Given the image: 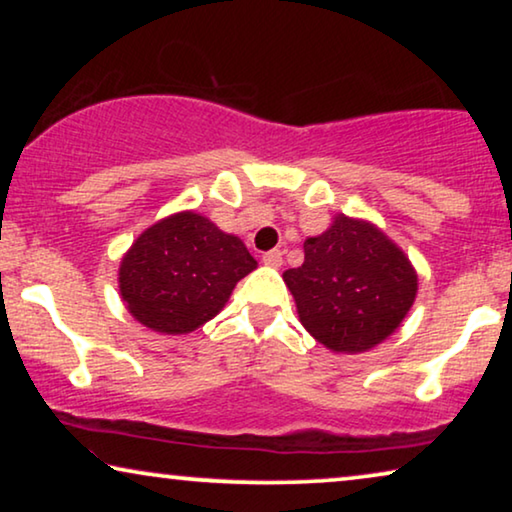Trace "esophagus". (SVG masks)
<instances>
[{
	"label": "esophagus",
	"instance_id": "obj_1",
	"mask_svg": "<svg viewBox=\"0 0 512 512\" xmlns=\"http://www.w3.org/2000/svg\"><path fill=\"white\" fill-rule=\"evenodd\" d=\"M263 263L268 265V268H279V265H282V251H279V249L265 251V254H263Z\"/></svg>",
	"mask_w": 512,
	"mask_h": 512
}]
</instances>
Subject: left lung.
I'll return each mask as SVG.
<instances>
[{"mask_svg":"<svg viewBox=\"0 0 512 512\" xmlns=\"http://www.w3.org/2000/svg\"><path fill=\"white\" fill-rule=\"evenodd\" d=\"M284 272L300 324L335 354L368 352L394 335L417 298V270L375 223L335 214Z\"/></svg>","mask_w":512,"mask_h":512,"instance_id":"obj_1","label":"left lung"}]
</instances>
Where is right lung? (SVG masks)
I'll return each instance as SVG.
<instances>
[{"label": "right lung", "instance_id": "obj_1", "mask_svg": "<svg viewBox=\"0 0 512 512\" xmlns=\"http://www.w3.org/2000/svg\"><path fill=\"white\" fill-rule=\"evenodd\" d=\"M237 235L193 209L165 216L132 242L118 265V293L132 317L163 335H186L226 307L256 270Z\"/></svg>", "mask_w": 512, "mask_h": 512}]
</instances>
